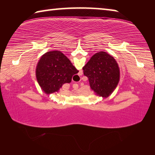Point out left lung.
I'll list each match as a JSON object with an SVG mask.
<instances>
[{
	"label": "left lung",
	"mask_w": 155,
	"mask_h": 155,
	"mask_svg": "<svg viewBox=\"0 0 155 155\" xmlns=\"http://www.w3.org/2000/svg\"><path fill=\"white\" fill-rule=\"evenodd\" d=\"M91 90L96 95L107 98L113 93L120 81V68L114 57L106 52L94 54L83 68Z\"/></svg>",
	"instance_id": "left-lung-1"
}]
</instances>
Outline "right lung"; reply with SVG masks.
I'll return each instance as SVG.
<instances>
[{"mask_svg":"<svg viewBox=\"0 0 155 155\" xmlns=\"http://www.w3.org/2000/svg\"><path fill=\"white\" fill-rule=\"evenodd\" d=\"M77 70L68 57L59 51L46 52L37 64L35 76L46 94L58 92L65 83H70Z\"/></svg>","mask_w":155,"mask_h":155,"instance_id":"obj_1","label":"right lung"}]
</instances>
